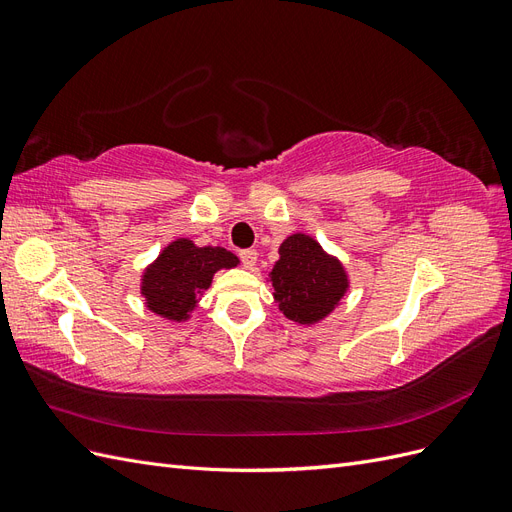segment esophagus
<instances>
[{
  "mask_svg": "<svg viewBox=\"0 0 512 512\" xmlns=\"http://www.w3.org/2000/svg\"><path fill=\"white\" fill-rule=\"evenodd\" d=\"M256 260H258V252L256 250H243L241 252V262H243L245 269H254Z\"/></svg>",
  "mask_w": 512,
  "mask_h": 512,
  "instance_id": "obj_1",
  "label": "esophagus"
}]
</instances>
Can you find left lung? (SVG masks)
<instances>
[{
	"mask_svg": "<svg viewBox=\"0 0 512 512\" xmlns=\"http://www.w3.org/2000/svg\"><path fill=\"white\" fill-rule=\"evenodd\" d=\"M269 282L280 312L299 324H316L342 303L350 288L348 273L339 258L303 232H294L280 245Z\"/></svg>",
	"mask_w": 512,
	"mask_h": 512,
	"instance_id": "8db88e82",
	"label": "left lung"
}]
</instances>
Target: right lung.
<instances>
[{"label": "right lung", "mask_w": 512, "mask_h": 512, "mask_svg": "<svg viewBox=\"0 0 512 512\" xmlns=\"http://www.w3.org/2000/svg\"><path fill=\"white\" fill-rule=\"evenodd\" d=\"M237 265L239 258L224 247H198L192 239H175L143 271L145 305L164 320H190L213 275Z\"/></svg>", "instance_id": "right-lung-1"}]
</instances>
